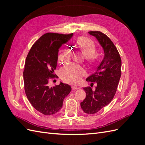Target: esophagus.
Instances as JSON below:
<instances>
[{
    "label": "esophagus",
    "instance_id": "34e87169",
    "mask_svg": "<svg viewBox=\"0 0 145 145\" xmlns=\"http://www.w3.org/2000/svg\"><path fill=\"white\" fill-rule=\"evenodd\" d=\"M72 90H76V89H78V88L77 86H72Z\"/></svg>",
    "mask_w": 145,
    "mask_h": 145
}]
</instances>
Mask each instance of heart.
I'll return each instance as SVG.
<instances>
[{
  "mask_svg": "<svg viewBox=\"0 0 145 145\" xmlns=\"http://www.w3.org/2000/svg\"><path fill=\"white\" fill-rule=\"evenodd\" d=\"M77 45L78 46L83 54L87 58H92L96 51V46L94 43L89 39L85 37H80L77 39ZM71 52L69 50H65L58 56V62L62 63L68 60L71 57ZM85 70L75 64L70 63L64 66L60 70V75L62 79L67 83L76 84L80 82L81 78L86 76Z\"/></svg>",
  "mask_w": 145,
  "mask_h": 145,
  "instance_id": "heart-1",
  "label": "heart"
}]
</instances>
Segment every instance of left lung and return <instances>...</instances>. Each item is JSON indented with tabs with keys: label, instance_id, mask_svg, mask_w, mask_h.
<instances>
[{
	"label": "left lung",
	"instance_id": "left-lung-1",
	"mask_svg": "<svg viewBox=\"0 0 145 145\" xmlns=\"http://www.w3.org/2000/svg\"><path fill=\"white\" fill-rule=\"evenodd\" d=\"M97 39L104 51V58L94 74L86 80L97 84L93 91L90 86L83 88L86 98L80 103L83 111L86 114L97 113L111 102L116 94L121 77V60L117 48L106 34L100 31H89Z\"/></svg>",
	"mask_w": 145,
	"mask_h": 145
}]
</instances>
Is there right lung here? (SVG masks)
Returning a JSON list of instances; mask_svg holds the SVG:
<instances>
[{
	"mask_svg": "<svg viewBox=\"0 0 145 145\" xmlns=\"http://www.w3.org/2000/svg\"><path fill=\"white\" fill-rule=\"evenodd\" d=\"M72 36V33L43 34L34 43L26 58L23 73L25 94L32 106L44 115L59 112L71 91V86L62 82L50 88L48 82L56 77L54 71L59 49Z\"/></svg>",
	"mask_w": 145,
	"mask_h": 145,
	"instance_id": "right-lung-1",
	"label": "right lung"
}]
</instances>
